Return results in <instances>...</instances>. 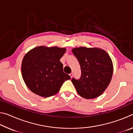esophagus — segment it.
<instances>
[{
	"label": "esophagus",
	"instance_id": "obj_1",
	"mask_svg": "<svg viewBox=\"0 0 133 133\" xmlns=\"http://www.w3.org/2000/svg\"><path fill=\"white\" fill-rule=\"evenodd\" d=\"M70 77L71 78H72V77H73V73H71L70 74Z\"/></svg>",
	"mask_w": 133,
	"mask_h": 133
}]
</instances>
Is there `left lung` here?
I'll list each match as a JSON object with an SVG mask.
<instances>
[{"instance_id":"8db88e82","label":"left lung","mask_w":133,"mask_h":133,"mask_svg":"<svg viewBox=\"0 0 133 133\" xmlns=\"http://www.w3.org/2000/svg\"><path fill=\"white\" fill-rule=\"evenodd\" d=\"M81 67L79 80L72 78L76 91L82 97L93 99L104 93L113 73V65L109 54L98 48L80 47L72 49Z\"/></svg>"}]
</instances>
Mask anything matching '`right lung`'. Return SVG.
I'll list each match as a JSON object with an SVG mask.
<instances>
[{
  "mask_svg": "<svg viewBox=\"0 0 133 133\" xmlns=\"http://www.w3.org/2000/svg\"><path fill=\"white\" fill-rule=\"evenodd\" d=\"M65 48L40 46L29 51L22 60V75L27 87L35 94L48 97L57 93L70 76L63 72L60 59Z\"/></svg>",
  "mask_w": 133,
  "mask_h": 133,
  "instance_id": "add662e5",
  "label": "right lung"
}]
</instances>
